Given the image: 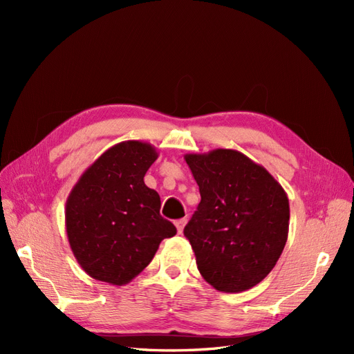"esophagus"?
I'll return each instance as SVG.
<instances>
[{
	"instance_id": "obj_1",
	"label": "esophagus",
	"mask_w": 354,
	"mask_h": 354,
	"mask_svg": "<svg viewBox=\"0 0 354 354\" xmlns=\"http://www.w3.org/2000/svg\"><path fill=\"white\" fill-rule=\"evenodd\" d=\"M176 227H177V232L178 233H181L183 232V229H185V226H186V218H180V220H176Z\"/></svg>"
}]
</instances>
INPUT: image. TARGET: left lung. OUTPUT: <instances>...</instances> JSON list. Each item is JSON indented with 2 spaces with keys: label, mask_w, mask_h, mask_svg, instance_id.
Masks as SVG:
<instances>
[{
  "label": "left lung",
  "mask_w": 354,
  "mask_h": 354,
  "mask_svg": "<svg viewBox=\"0 0 354 354\" xmlns=\"http://www.w3.org/2000/svg\"><path fill=\"white\" fill-rule=\"evenodd\" d=\"M199 186L185 227L198 270L221 292H242L272 272L289 230L286 192L269 171L233 149L185 155Z\"/></svg>",
  "instance_id": "obj_1"
}]
</instances>
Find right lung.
I'll list each match as a JSON object with an SVG mask.
<instances>
[{
  "label": "right lung",
  "mask_w": 354,
  "mask_h": 354,
  "mask_svg": "<svg viewBox=\"0 0 354 354\" xmlns=\"http://www.w3.org/2000/svg\"><path fill=\"white\" fill-rule=\"evenodd\" d=\"M156 158L152 145L121 142L95 159L72 187L65 208L68 241L93 279L130 283L152 261L162 239L177 233L160 217L158 192L143 180Z\"/></svg>",
  "instance_id": "right-lung-1"
}]
</instances>
